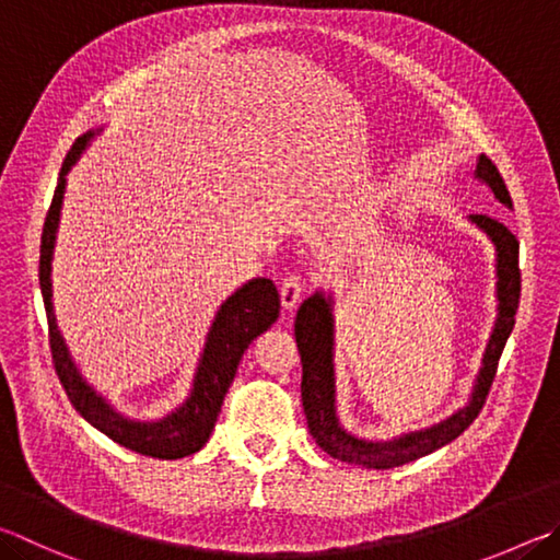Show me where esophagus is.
I'll list each match as a JSON object with an SVG mask.
<instances>
[{
  "label": "esophagus",
  "instance_id": "34e87169",
  "mask_svg": "<svg viewBox=\"0 0 560 560\" xmlns=\"http://www.w3.org/2000/svg\"><path fill=\"white\" fill-rule=\"evenodd\" d=\"M303 291H306V281H303L299 273H289V277L281 281V306L287 311L296 308Z\"/></svg>",
  "mask_w": 560,
  "mask_h": 560
}]
</instances>
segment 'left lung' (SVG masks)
Returning <instances> with one entry per match:
<instances>
[{"label": "left lung", "mask_w": 560, "mask_h": 560, "mask_svg": "<svg viewBox=\"0 0 560 560\" xmlns=\"http://www.w3.org/2000/svg\"><path fill=\"white\" fill-rule=\"evenodd\" d=\"M475 176L485 180L492 188L494 198L512 208V196L506 190V183L500 171L492 164L490 156L477 159ZM477 228L485 230L497 247V299H500V315H497L494 330L487 342L482 370L477 374L475 389L465 409L453 413L451 419L431 425L425 431L406 433L399 439L386 443H372L354 439L342 429L338 416H335V372H332V308L330 299L323 293H313L311 299L301 303L293 323L296 332V345L301 352L303 380H301V401L303 413H306L308 431L315 443L342 463L372 467V470H389L423 457L433 451L443 448L445 443L455 441L467 425H470L477 413L482 411L487 394L494 382L497 364H500L506 338L514 328V315L520 308L522 293V271H520V240H516L504 222L490 215H472Z\"/></svg>", "instance_id": "left-lung-1"}]
</instances>
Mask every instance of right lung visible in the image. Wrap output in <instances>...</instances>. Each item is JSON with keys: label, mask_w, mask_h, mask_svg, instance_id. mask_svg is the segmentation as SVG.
<instances>
[{"label": "right lung", "mask_w": 560, "mask_h": 560, "mask_svg": "<svg viewBox=\"0 0 560 560\" xmlns=\"http://www.w3.org/2000/svg\"><path fill=\"white\" fill-rule=\"evenodd\" d=\"M93 135L95 131L83 135L70 147L44 222V235H40L38 281L40 293H44L54 368L70 404L75 406V411L88 423H93L97 431H103L107 439L139 455L159 457V460H178V457L198 453L208 443L212 429H215L220 406L225 401L232 380H235L242 354H245L249 342L257 335L271 328V323H277L279 318V291L271 279H252L222 303L208 332V342L206 350H202L196 380H192L190 396L176 411H171L159 421H131L127 416L112 409L103 396L80 377L73 360H70L66 342L58 332L54 303H50V296H54L50 293V259H54L56 230L66 192V176L70 166L83 154V149L93 139Z\"/></svg>", "instance_id": "add662e5"}]
</instances>
